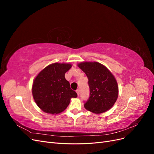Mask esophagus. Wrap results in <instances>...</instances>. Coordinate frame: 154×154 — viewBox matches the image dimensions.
<instances>
[{
    "mask_svg": "<svg viewBox=\"0 0 154 154\" xmlns=\"http://www.w3.org/2000/svg\"><path fill=\"white\" fill-rule=\"evenodd\" d=\"M76 93H77L78 96L80 95V89H77V90H76Z\"/></svg>",
    "mask_w": 154,
    "mask_h": 154,
    "instance_id": "esophagus-1",
    "label": "esophagus"
}]
</instances>
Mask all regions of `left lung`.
Segmentation results:
<instances>
[{"mask_svg": "<svg viewBox=\"0 0 154 154\" xmlns=\"http://www.w3.org/2000/svg\"><path fill=\"white\" fill-rule=\"evenodd\" d=\"M78 67L88 79L90 97L85 108L94 114H101L110 109L118 97V85L115 77L105 66L96 62H83Z\"/></svg>", "mask_w": 154, "mask_h": 154, "instance_id": "8db88e82", "label": "left lung"}]
</instances>
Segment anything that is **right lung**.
<instances>
[{
    "mask_svg": "<svg viewBox=\"0 0 154 154\" xmlns=\"http://www.w3.org/2000/svg\"><path fill=\"white\" fill-rule=\"evenodd\" d=\"M68 63L50 64L33 80L32 94L37 106L44 112L57 114L66 109L71 99L77 94L70 87L65 74L71 68Z\"/></svg>",
    "mask_w": 154,
    "mask_h": 154,
    "instance_id": "obj_1",
    "label": "right lung"
}]
</instances>
